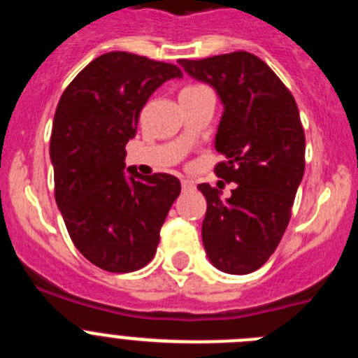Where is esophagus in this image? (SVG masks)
Wrapping results in <instances>:
<instances>
[{"mask_svg":"<svg viewBox=\"0 0 358 358\" xmlns=\"http://www.w3.org/2000/svg\"><path fill=\"white\" fill-rule=\"evenodd\" d=\"M181 185H182V189H192V188H194V181H188V179H185V181H182Z\"/></svg>","mask_w":358,"mask_h":358,"instance_id":"obj_1","label":"esophagus"}]
</instances>
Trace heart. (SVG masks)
I'll return each instance as SVG.
<instances>
[{
  "label": "heart",
  "instance_id": "b5f03b06",
  "mask_svg": "<svg viewBox=\"0 0 358 358\" xmlns=\"http://www.w3.org/2000/svg\"><path fill=\"white\" fill-rule=\"evenodd\" d=\"M186 90H195V87H186ZM182 91H185V90H182Z\"/></svg>",
  "mask_w": 358,
  "mask_h": 358
}]
</instances>
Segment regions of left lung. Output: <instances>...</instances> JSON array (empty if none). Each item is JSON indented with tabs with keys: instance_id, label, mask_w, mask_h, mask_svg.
<instances>
[{
	"instance_id": "8db88e82",
	"label": "left lung",
	"mask_w": 358,
	"mask_h": 358,
	"mask_svg": "<svg viewBox=\"0 0 358 358\" xmlns=\"http://www.w3.org/2000/svg\"><path fill=\"white\" fill-rule=\"evenodd\" d=\"M189 77L211 85L224 106L215 166L235 182L231 197L202 182L206 197L202 243L211 264L227 274H249L276 251L305 172V132L296 100L276 73L248 52L186 61Z\"/></svg>"
}]
</instances>
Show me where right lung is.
Wrapping results in <instances>:
<instances>
[{
  "label": "right lung",
  "instance_id": "obj_1",
  "mask_svg": "<svg viewBox=\"0 0 358 358\" xmlns=\"http://www.w3.org/2000/svg\"><path fill=\"white\" fill-rule=\"evenodd\" d=\"M181 69L127 52L85 66L62 93L50 140L55 201L75 248L107 273H132L156 255L159 231L179 179L143 177L129 166L125 145L150 94Z\"/></svg>",
  "mask_w": 358,
  "mask_h": 358
}]
</instances>
